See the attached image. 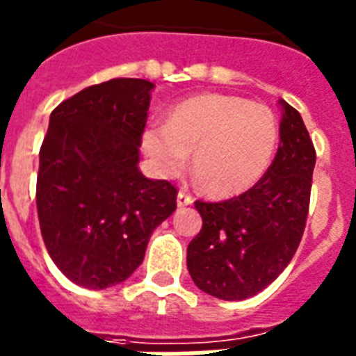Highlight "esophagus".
<instances>
[{"instance_id": "esophagus-1", "label": "esophagus", "mask_w": 356, "mask_h": 356, "mask_svg": "<svg viewBox=\"0 0 356 356\" xmlns=\"http://www.w3.org/2000/svg\"><path fill=\"white\" fill-rule=\"evenodd\" d=\"M176 202H178V206H191L193 204V197L189 195V193L186 191H180L178 193V198H176Z\"/></svg>"}]
</instances>
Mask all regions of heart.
Returning <instances> with one entry per match:
<instances>
[{
	"instance_id": "b5f03b06",
	"label": "heart",
	"mask_w": 356,
	"mask_h": 356,
	"mask_svg": "<svg viewBox=\"0 0 356 356\" xmlns=\"http://www.w3.org/2000/svg\"><path fill=\"white\" fill-rule=\"evenodd\" d=\"M277 140L278 124L269 107L209 92L172 107L165 126H148L140 143L163 178L184 175L193 154L198 186L211 197H234L266 175Z\"/></svg>"
}]
</instances>
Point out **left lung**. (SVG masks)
Returning a JSON list of instances; mask_svg holds the SVG:
<instances>
[{"instance_id": "left-lung-1", "label": "left lung", "mask_w": 356, "mask_h": 356, "mask_svg": "<svg viewBox=\"0 0 356 356\" xmlns=\"http://www.w3.org/2000/svg\"><path fill=\"white\" fill-rule=\"evenodd\" d=\"M282 109L280 145L266 175L225 202L197 200L202 228L187 247L198 290L243 301L267 288L290 264L307 225L316 150L297 109Z\"/></svg>"}]
</instances>
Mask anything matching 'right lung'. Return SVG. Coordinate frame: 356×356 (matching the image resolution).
Listing matches in <instances>:
<instances>
[{
  "mask_svg": "<svg viewBox=\"0 0 356 356\" xmlns=\"http://www.w3.org/2000/svg\"><path fill=\"white\" fill-rule=\"evenodd\" d=\"M154 87L109 79L49 115L37 176L40 232L60 273L89 290L124 282L176 209V187L139 170Z\"/></svg>",
  "mask_w": 356,
  "mask_h": 356,
  "instance_id": "right-lung-1",
  "label": "right lung"
}]
</instances>
